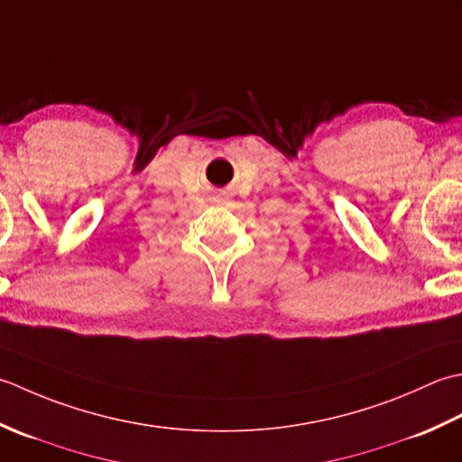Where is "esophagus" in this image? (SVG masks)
<instances>
[{
	"label": "esophagus",
	"mask_w": 462,
	"mask_h": 462,
	"mask_svg": "<svg viewBox=\"0 0 462 462\" xmlns=\"http://www.w3.org/2000/svg\"><path fill=\"white\" fill-rule=\"evenodd\" d=\"M215 201H219V203H223V201H225V197H223V195H217V197H215Z\"/></svg>",
	"instance_id": "34e87169"
}]
</instances>
